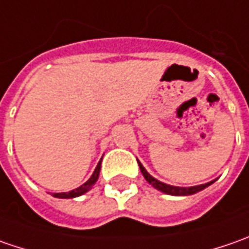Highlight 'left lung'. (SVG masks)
I'll return each mask as SVG.
<instances>
[{
  "label": "left lung",
  "mask_w": 249,
  "mask_h": 249,
  "mask_svg": "<svg viewBox=\"0 0 249 249\" xmlns=\"http://www.w3.org/2000/svg\"><path fill=\"white\" fill-rule=\"evenodd\" d=\"M139 166L140 170H141V173H142V176L144 178L148 181L151 186L154 187V188H157L159 191H162V193H165V194H169V196H193V194H196L198 191H201V190H204L208 186H211L213 181H209V183H205V184H199V186H193V187H176V186H170V184H166V183H162V181H159L158 178H155V177H152L149 175L148 172L145 170V167L142 166L141 163L139 162Z\"/></svg>",
  "instance_id": "left-lung-1"
}]
</instances>
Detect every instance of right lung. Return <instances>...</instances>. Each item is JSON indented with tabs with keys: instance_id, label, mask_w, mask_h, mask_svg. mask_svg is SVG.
Segmentation results:
<instances>
[{
	"instance_id": "1",
	"label": "right lung",
	"mask_w": 249,
	"mask_h": 249,
	"mask_svg": "<svg viewBox=\"0 0 249 249\" xmlns=\"http://www.w3.org/2000/svg\"><path fill=\"white\" fill-rule=\"evenodd\" d=\"M100 170H101V160L98 162V165L95 167V170H94V173L91 175V177L80 187H77V188H74L72 191H69V193H53V196L55 198H76V196H80L83 194H86L87 191H90L92 186L97 183V180H98V176H100Z\"/></svg>"
}]
</instances>
